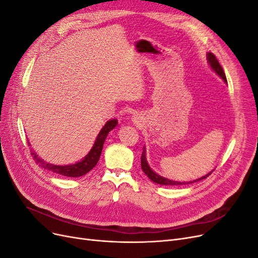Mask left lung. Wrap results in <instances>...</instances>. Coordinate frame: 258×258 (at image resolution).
<instances>
[{
  "instance_id": "1",
  "label": "left lung",
  "mask_w": 258,
  "mask_h": 258,
  "mask_svg": "<svg viewBox=\"0 0 258 258\" xmlns=\"http://www.w3.org/2000/svg\"><path fill=\"white\" fill-rule=\"evenodd\" d=\"M208 61H209V64L211 66V68H212L214 71L220 75L222 79L227 83V80H226V75H225V72H224V70H223V68H222V66L220 64V62H218V60L216 59V57H215V54H213L212 52H209L208 53ZM141 167H142V170H143V172L150 177V179H152L153 182H155V183H157V184H160V185H185V184H191V183H195V182H198V181H200V179H204V178H207L211 173L212 172H210V173H208L207 175H205V176H202V177H200L199 179H196V181H194V182H187V183H181V182H175V181H171V179H168V178H165V177H162V176H160V175H158L157 173H155L154 171L150 168V166H148V163H147V161H146V157H145V150H143V153H142V156H141Z\"/></svg>"
}]
</instances>
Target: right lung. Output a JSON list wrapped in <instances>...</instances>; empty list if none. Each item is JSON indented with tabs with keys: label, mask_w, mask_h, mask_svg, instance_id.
<instances>
[{
	"label": "right lung",
	"mask_w": 258,
	"mask_h": 258,
	"mask_svg": "<svg viewBox=\"0 0 258 258\" xmlns=\"http://www.w3.org/2000/svg\"><path fill=\"white\" fill-rule=\"evenodd\" d=\"M117 124L116 119H111L108 120L105 126L101 129L100 134L97 137V140L95 144H93L91 151L88 153V155H86V157L82 160L74 163V165H69V166H54L51 165V163H47L44 161L42 158L38 157V155L34 153L33 151H31V155L33 156V159L36 162V165L40 167L49 170L53 173H58L63 176H71V177H79L82 175H85L86 173H88L91 169H93L101 156V152H102V147L104 144L105 139L112 129H114Z\"/></svg>",
	"instance_id": "obj_1"
}]
</instances>
